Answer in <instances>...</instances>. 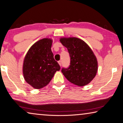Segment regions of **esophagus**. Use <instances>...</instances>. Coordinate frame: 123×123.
<instances>
[{
  "label": "esophagus",
  "mask_w": 123,
  "mask_h": 123,
  "mask_svg": "<svg viewBox=\"0 0 123 123\" xmlns=\"http://www.w3.org/2000/svg\"><path fill=\"white\" fill-rule=\"evenodd\" d=\"M58 64H59V65L60 66H62V61H61V60H60V61H58Z\"/></svg>",
  "instance_id": "esophagus-1"
}]
</instances>
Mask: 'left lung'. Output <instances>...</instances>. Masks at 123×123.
<instances>
[{"label": "left lung", "instance_id": "8db88e82", "mask_svg": "<svg viewBox=\"0 0 123 123\" xmlns=\"http://www.w3.org/2000/svg\"><path fill=\"white\" fill-rule=\"evenodd\" d=\"M60 43L67 48L70 56V65L62 72L69 82L83 86L95 77L98 71L97 59L89 46L75 37H61Z\"/></svg>", "mask_w": 123, "mask_h": 123}]
</instances>
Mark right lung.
I'll list each match as a JSON object with an SVG mask.
<instances>
[{"mask_svg":"<svg viewBox=\"0 0 123 123\" xmlns=\"http://www.w3.org/2000/svg\"><path fill=\"white\" fill-rule=\"evenodd\" d=\"M52 40L44 38L36 42L28 50L23 64L26 82L35 89H41L49 83L60 67L51 51Z\"/></svg>","mask_w":123,"mask_h":123,"instance_id":"1","label":"right lung"}]
</instances>
